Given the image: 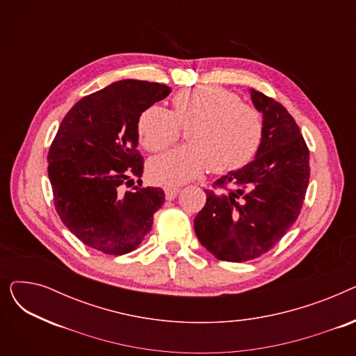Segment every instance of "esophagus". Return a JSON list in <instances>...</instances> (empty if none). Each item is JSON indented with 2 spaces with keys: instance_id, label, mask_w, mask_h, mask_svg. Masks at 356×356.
Returning a JSON list of instances; mask_svg holds the SVG:
<instances>
[{
  "instance_id": "34e87169",
  "label": "esophagus",
  "mask_w": 356,
  "mask_h": 356,
  "mask_svg": "<svg viewBox=\"0 0 356 356\" xmlns=\"http://www.w3.org/2000/svg\"><path fill=\"white\" fill-rule=\"evenodd\" d=\"M179 192H180V189L176 188V186H165V188H164V193H165L167 200L175 199Z\"/></svg>"
}]
</instances>
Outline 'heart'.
<instances>
[{
    "instance_id": "1",
    "label": "heart",
    "mask_w": 356,
    "mask_h": 356,
    "mask_svg": "<svg viewBox=\"0 0 356 356\" xmlns=\"http://www.w3.org/2000/svg\"><path fill=\"white\" fill-rule=\"evenodd\" d=\"M172 104V111L149 105L137 120L141 144L153 153L173 145L180 128H188L189 144L149 161V176L156 181L180 184L208 167L213 173L234 172L258 152L263 115L234 92L219 86L189 88L177 92Z\"/></svg>"
}]
</instances>
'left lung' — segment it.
Instances as JSON below:
<instances>
[{"mask_svg": "<svg viewBox=\"0 0 356 356\" xmlns=\"http://www.w3.org/2000/svg\"><path fill=\"white\" fill-rule=\"evenodd\" d=\"M264 133L255 159L207 189L195 218L200 244L220 261L242 263L271 250L300 215L309 186V148L289 111L251 89Z\"/></svg>", "mask_w": 356, "mask_h": 356, "instance_id": "8db88e82", "label": "left lung"}]
</instances>
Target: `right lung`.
Returning <instances> with one entry per match:
<instances>
[{"label": "right lung", "instance_id": "obj_1", "mask_svg": "<svg viewBox=\"0 0 356 356\" xmlns=\"http://www.w3.org/2000/svg\"><path fill=\"white\" fill-rule=\"evenodd\" d=\"M170 88L125 79L93 92L63 118L47 156L54 208L85 245L109 255L134 251L161 208L160 188L131 191L144 159L137 149V120Z\"/></svg>", "mask_w": 356, "mask_h": 356}]
</instances>
